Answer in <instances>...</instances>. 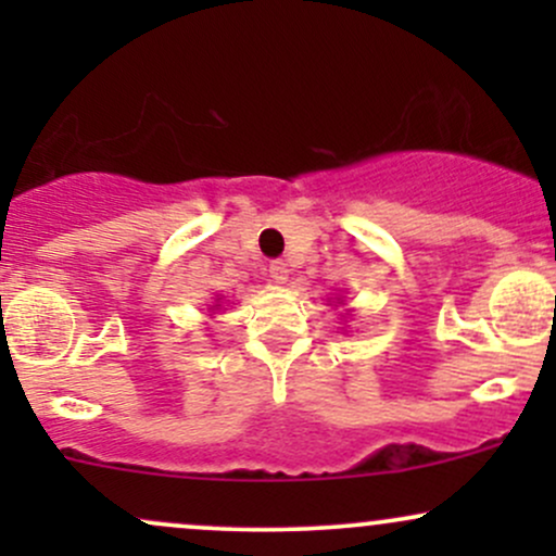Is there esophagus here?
<instances>
[{"mask_svg": "<svg viewBox=\"0 0 556 556\" xmlns=\"http://www.w3.org/2000/svg\"><path fill=\"white\" fill-rule=\"evenodd\" d=\"M287 274H290V269H287L282 261H271V264H269V277L274 279V282H287Z\"/></svg>", "mask_w": 556, "mask_h": 556, "instance_id": "esophagus-1", "label": "esophagus"}]
</instances>
